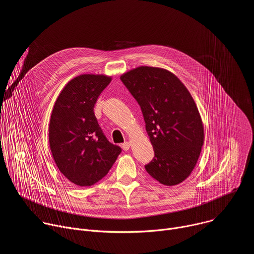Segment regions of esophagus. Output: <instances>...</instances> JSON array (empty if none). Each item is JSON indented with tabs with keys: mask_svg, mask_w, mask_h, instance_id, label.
Wrapping results in <instances>:
<instances>
[{
	"mask_svg": "<svg viewBox=\"0 0 254 254\" xmlns=\"http://www.w3.org/2000/svg\"><path fill=\"white\" fill-rule=\"evenodd\" d=\"M122 148H123L125 151H128L129 148H130V142H128V141L124 142V143L122 144Z\"/></svg>",
	"mask_w": 254,
	"mask_h": 254,
	"instance_id": "1",
	"label": "esophagus"
}]
</instances>
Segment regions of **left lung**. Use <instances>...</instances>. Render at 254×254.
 <instances>
[{
	"label": "left lung",
	"mask_w": 254,
	"mask_h": 254,
	"mask_svg": "<svg viewBox=\"0 0 254 254\" xmlns=\"http://www.w3.org/2000/svg\"><path fill=\"white\" fill-rule=\"evenodd\" d=\"M138 102L155 150L147 172L166 186L185 181L204 143L198 107L184 83L171 71L152 66L133 68L121 76Z\"/></svg>",
	"instance_id": "obj_1"
}]
</instances>
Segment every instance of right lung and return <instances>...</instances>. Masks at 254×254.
Masks as SVG:
<instances>
[{
    "label": "right lung",
    "instance_id": "right-lung-1",
    "mask_svg": "<svg viewBox=\"0 0 254 254\" xmlns=\"http://www.w3.org/2000/svg\"><path fill=\"white\" fill-rule=\"evenodd\" d=\"M112 76L81 74L59 93L49 124L50 150L59 171L71 183L91 186L102 179L122 149L107 140L93 113Z\"/></svg>",
    "mask_w": 254,
    "mask_h": 254
}]
</instances>
